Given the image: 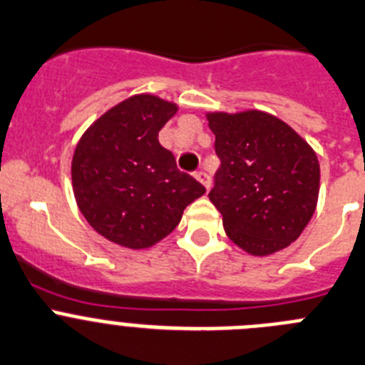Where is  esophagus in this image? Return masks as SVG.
Listing matches in <instances>:
<instances>
[{"mask_svg":"<svg viewBox=\"0 0 365 365\" xmlns=\"http://www.w3.org/2000/svg\"><path fill=\"white\" fill-rule=\"evenodd\" d=\"M195 176H196V180H198V182L202 183L207 190H209V187H211V178H209V175H207V173H203V170H198Z\"/></svg>","mask_w":365,"mask_h":365,"instance_id":"1","label":"esophagus"}]
</instances>
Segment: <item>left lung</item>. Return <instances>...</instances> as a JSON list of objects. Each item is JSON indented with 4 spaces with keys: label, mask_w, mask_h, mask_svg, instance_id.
Masks as SVG:
<instances>
[{
    "label": "left lung",
    "mask_w": 365,
    "mask_h": 365,
    "mask_svg": "<svg viewBox=\"0 0 365 365\" xmlns=\"http://www.w3.org/2000/svg\"><path fill=\"white\" fill-rule=\"evenodd\" d=\"M205 116L222 160L209 200L222 212L225 235L251 256L289 247L318 203L320 163L313 147L264 110Z\"/></svg>",
    "instance_id": "8db88e82"
}]
</instances>
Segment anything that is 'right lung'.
Segmentation results:
<instances>
[{"mask_svg": "<svg viewBox=\"0 0 365 365\" xmlns=\"http://www.w3.org/2000/svg\"><path fill=\"white\" fill-rule=\"evenodd\" d=\"M178 103L134 94L81 134L72 154V190L88 225L121 247L149 249L175 231L205 189L176 169L158 133Z\"/></svg>", "mask_w": 365, "mask_h": 365, "instance_id": "add662e5", "label": "right lung"}]
</instances>
